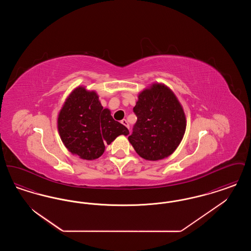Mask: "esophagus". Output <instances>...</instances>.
<instances>
[{"label": "esophagus", "instance_id": "1", "mask_svg": "<svg viewBox=\"0 0 251 251\" xmlns=\"http://www.w3.org/2000/svg\"><path fill=\"white\" fill-rule=\"evenodd\" d=\"M121 123L124 125V126H126L128 129H129V124H128V121L126 120H121Z\"/></svg>", "mask_w": 251, "mask_h": 251}]
</instances>
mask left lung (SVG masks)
<instances>
[{
  "label": "left lung",
  "mask_w": 251,
  "mask_h": 251,
  "mask_svg": "<svg viewBox=\"0 0 251 251\" xmlns=\"http://www.w3.org/2000/svg\"><path fill=\"white\" fill-rule=\"evenodd\" d=\"M133 112L137 121L128 139L137 154L149 161L171 155L186 129L183 109L172 90L163 84L144 89Z\"/></svg>",
  "instance_id": "left-lung-1"
}]
</instances>
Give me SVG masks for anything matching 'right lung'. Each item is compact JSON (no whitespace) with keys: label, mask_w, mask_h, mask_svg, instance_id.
<instances>
[{"label":"right lung","mask_w":251,"mask_h":251,"mask_svg":"<svg viewBox=\"0 0 251 251\" xmlns=\"http://www.w3.org/2000/svg\"><path fill=\"white\" fill-rule=\"evenodd\" d=\"M60 137L72 154L84 160L102 155L105 145L119 135H128V129L101 106L95 91L84 86L75 88L60 110L57 120Z\"/></svg>","instance_id":"1"}]
</instances>
